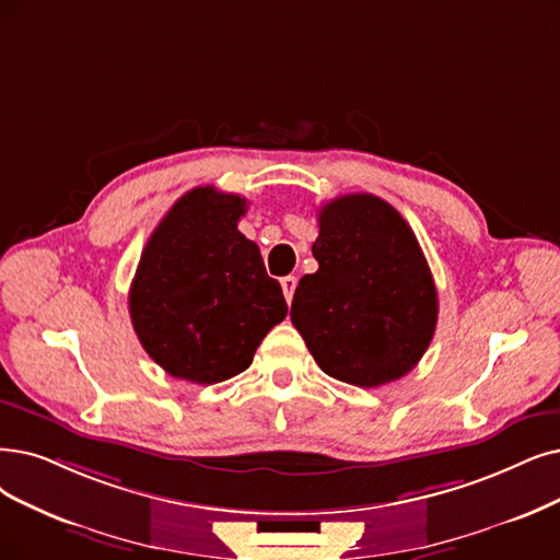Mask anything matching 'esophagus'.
I'll return each instance as SVG.
<instances>
[{
    "label": "esophagus",
    "mask_w": 560,
    "mask_h": 560,
    "mask_svg": "<svg viewBox=\"0 0 560 560\" xmlns=\"http://www.w3.org/2000/svg\"><path fill=\"white\" fill-rule=\"evenodd\" d=\"M296 282H299V280H296V276H284V278L280 280L287 303H292V299H294V289H296Z\"/></svg>",
    "instance_id": "34e87169"
}]
</instances>
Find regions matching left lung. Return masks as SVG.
Wrapping results in <instances>:
<instances>
[{"mask_svg":"<svg viewBox=\"0 0 560 560\" xmlns=\"http://www.w3.org/2000/svg\"><path fill=\"white\" fill-rule=\"evenodd\" d=\"M317 273L301 278L292 324L332 378L376 388L428 351L439 299L418 238L382 197L342 195L319 209Z\"/></svg>","mask_w":560,"mask_h":560,"instance_id":"obj_1","label":"left lung"}]
</instances>
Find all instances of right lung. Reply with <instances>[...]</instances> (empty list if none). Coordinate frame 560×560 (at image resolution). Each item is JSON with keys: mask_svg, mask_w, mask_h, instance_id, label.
<instances>
[{"mask_svg": "<svg viewBox=\"0 0 560 560\" xmlns=\"http://www.w3.org/2000/svg\"><path fill=\"white\" fill-rule=\"evenodd\" d=\"M245 199L199 186L153 230L130 284L132 328L167 374L218 384L248 370L266 332L287 317L257 243L238 232Z\"/></svg>", "mask_w": 560, "mask_h": 560, "instance_id": "1", "label": "right lung"}]
</instances>
